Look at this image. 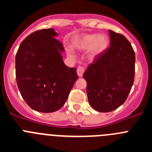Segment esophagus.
<instances>
[{
  "label": "esophagus",
  "instance_id": "34e87169",
  "mask_svg": "<svg viewBox=\"0 0 152 152\" xmlns=\"http://www.w3.org/2000/svg\"><path fill=\"white\" fill-rule=\"evenodd\" d=\"M84 72V68L82 66H78L77 68V73L79 77H81Z\"/></svg>",
  "mask_w": 152,
  "mask_h": 152
}]
</instances>
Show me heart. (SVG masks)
I'll use <instances>...</instances> for the list:
<instances>
[{
	"mask_svg": "<svg viewBox=\"0 0 152 152\" xmlns=\"http://www.w3.org/2000/svg\"><path fill=\"white\" fill-rule=\"evenodd\" d=\"M108 44L109 39L107 35L89 33L76 37L72 42V47L80 51L89 49L91 56H96L105 50Z\"/></svg>",
	"mask_w": 152,
	"mask_h": 152,
	"instance_id": "1",
	"label": "heart"
}]
</instances>
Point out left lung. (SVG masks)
Listing matches in <instances>:
<instances>
[{"mask_svg":"<svg viewBox=\"0 0 152 152\" xmlns=\"http://www.w3.org/2000/svg\"><path fill=\"white\" fill-rule=\"evenodd\" d=\"M110 44L88 65L83 77L87 81L88 101L95 110L107 113L124 103L135 77V55L123 35L109 30Z\"/></svg>","mask_w":152,"mask_h":152,"instance_id":"8db88e82","label":"left lung"}]
</instances>
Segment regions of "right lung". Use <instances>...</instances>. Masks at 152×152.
Returning <instances> with one entry per match:
<instances>
[{
    "mask_svg": "<svg viewBox=\"0 0 152 152\" xmlns=\"http://www.w3.org/2000/svg\"><path fill=\"white\" fill-rule=\"evenodd\" d=\"M54 29L31 33L21 42L15 58L19 91L31 108L42 113L58 110L66 102L77 69L64 64V47Z\"/></svg>",
    "mask_w": 152,
    "mask_h": 152,
    "instance_id": "right-lung-1",
    "label": "right lung"
}]
</instances>
